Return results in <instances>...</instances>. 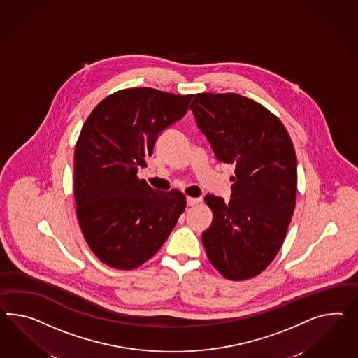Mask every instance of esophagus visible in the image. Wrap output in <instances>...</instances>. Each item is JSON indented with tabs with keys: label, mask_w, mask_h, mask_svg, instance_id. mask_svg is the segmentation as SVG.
I'll list each match as a JSON object with an SVG mask.
<instances>
[{
	"label": "esophagus",
	"mask_w": 358,
	"mask_h": 358,
	"mask_svg": "<svg viewBox=\"0 0 358 358\" xmlns=\"http://www.w3.org/2000/svg\"><path fill=\"white\" fill-rule=\"evenodd\" d=\"M202 201L201 197H187V205L188 206H194V205H199Z\"/></svg>",
	"instance_id": "34e87169"
}]
</instances>
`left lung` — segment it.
<instances>
[{
	"label": "left lung",
	"mask_w": 358,
	"mask_h": 358,
	"mask_svg": "<svg viewBox=\"0 0 358 358\" xmlns=\"http://www.w3.org/2000/svg\"><path fill=\"white\" fill-rule=\"evenodd\" d=\"M189 109L215 157L235 166L229 202L214 194L203 199L213 222L202 232V244L224 278H255L275 258L294 215L292 140L271 111L236 93H199Z\"/></svg>",
	"instance_id": "8db88e82"
}]
</instances>
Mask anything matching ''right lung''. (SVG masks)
<instances>
[{"mask_svg": "<svg viewBox=\"0 0 358 358\" xmlns=\"http://www.w3.org/2000/svg\"><path fill=\"white\" fill-rule=\"evenodd\" d=\"M193 94L127 88L103 99L83 124L75 147L76 215L93 253L132 270L164 245L185 209L178 189L162 192L138 179L159 134L182 120Z\"/></svg>", "mask_w": 358, "mask_h": 358, "instance_id": "add662e5", "label": "right lung"}]
</instances>
